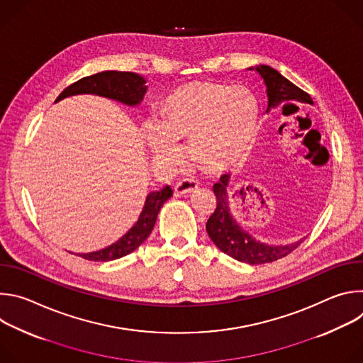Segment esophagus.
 <instances>
[{
	"instance_id": "obj_1",
	"label": "esophagus",
	"mask_w": 363,
	"mask_h": 363,
	"mask_svg": "<svg viewBox=\"0 0 363 363\" xmlns=\"http://www.w3.org/2000/svg\"><path fill=\"white\" fill-rule=\"evenodd\" d=\"M198 188V182L194 178H184L175 184L177 194H191Z\"/></svg>"
}]
</instances>
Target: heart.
Returning a JSON list of instances; mask_svg holds the SVG:
<instances>
[{"mask_svg":"<svg viewBox=\"0 0 363 363\" xmlns=\"http://www.w3.org/2000/svg\"><path fill=\"white\" fill-rule=\"evenodd\" d=\"M260 106L244 86L201 80L172 90L161 103L157 128L147 136L153 158L169 165L181 161L177 143H191L199 169L221 174L238 165L251 150Z\"/></svg>","mask_w":363,"mask_h":363,"instance_id":"1","label":"heart"}]
</instances>
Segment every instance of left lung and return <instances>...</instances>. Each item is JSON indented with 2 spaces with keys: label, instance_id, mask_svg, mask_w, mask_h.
I'll list each match as a JSON object with an SVG mask.
<instances>
[{
  "label": "left lung",
  "instance_id": "left-lung-1",
  "mask_svg": "<svg viewBox=\"0 0 363 363\" xmlns=\"http://www.w3.org/2000/svg\"><path fill=\"white\" fill-rule=\"evenodd\" d=\"M257 72L262 74L267 86V96H269V108L280 106L284 101H301L310 103L312 105L313 100L293 84L290 80L283 77L277 70L272 69L270 66L257 67ZM230 182V177L225 175L221 178L218 184H214V194L217 198L216 210L211 217L206 221V233H208L213 242L227 255L235 258L238 262L247 264H264L279 260L281 257H286L291 251H294L300 242L291 245H267L260 241H255L250 237L244 230L238 227V224L233 220L228 208V198H227V186Z\"/></svg>",
  "mask_w": 363,
  "mask_h": 363
}]
</instances>
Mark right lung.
<instances>
[{
	"label": "right lung",
	"mask_w": 363,
	"mask_h": 363,
	"mask_svg": "<svg viewBox=\"0 0 363 363\" xmlns=\"http://www.w3.org/2000/svg\"><path fill=\"white\" fill-rule=\"evenodd\" d=\"M145 91H146L145 79L136 73L101 72V73H96L93 76H87L74 82L60 93L56 101L73 94L91 93V94L111 97L132 106V105H138V103L143 99ZM171 195H172L171 186H165L161 191L150 192L146 198L145 206L140 213L138 223L129 230V233H126L119 241L109 245L108 248H103L100 251H94L89 254H79V255L90 262H111L130 254L149 237V234L153 230L155 221H157L161 206L168 198H171Z\"/></svg>",
	"instance_id": "add662e5"
}]
</instances>
